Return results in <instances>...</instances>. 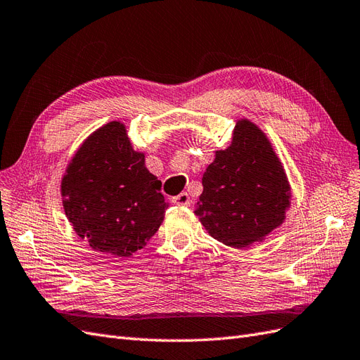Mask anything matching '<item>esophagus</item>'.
Masks as SVG:
<instances>
[{
	"label": "esophagus",
	"instance_id": "1",
	"mask_svg": "<svg viewBox=\"0 0 360 360\" xmlns=\"http://www.w3.org/2000/svg\"><path fill=\"white\" fill-rule=\"evenodd\" d=\"M172 201L177 204V206H191V198L188 195V192H181L177 197H174Z\"/></svg>",
	"mask_w": 360,
	"mask_h": 360
}]
</instances>
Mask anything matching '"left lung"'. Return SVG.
I'll return each instance as SVG.
<instances>
[{
  "mask_svg": "<svg viewBox=\"0 0 360 360\" xmlns=\"http://www.w3.org/2000/svg\"><path fill=\"white\" fill-rule=\"evenodd\" d=\"M290 186L266 134L250 120H238L231 143L215 151L202 174L195 215L209 235L244 250L283 224Z\"/></svg>",
  "mask_w": 360,
  "mask_h": 360,
  "instance_id": "left-lung-1",
  "label": "left lung"
}]
</instances>
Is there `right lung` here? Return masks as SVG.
<instances>
[{
  "label": "right lung",
  "instance_id": "add662e5",
  "mask_svg": "<svg viewBox=\"0 0 360 360\" xmlns=\"http://www.w3.org/2000/svg\"><path fill=\"white\" fill-rule=\"evenodd\" d=\"M162 183L134 151L120 121L87 136L68 163L60 192L77 236L112 257H130L162 224L168 202Z\"/></svg>",
  "mask_w": 360,
  "mask_h": 360
}]
</instances>
